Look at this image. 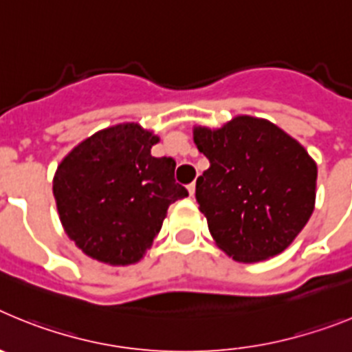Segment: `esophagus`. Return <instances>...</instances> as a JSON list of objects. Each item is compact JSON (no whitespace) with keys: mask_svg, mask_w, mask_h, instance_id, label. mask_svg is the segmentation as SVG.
<instances>
[{"mask_svg":"<svg viewBox=\"0 0 352 352\" xmlns=\"http://www.w3.org/2000/svg\"><path fill=\"white\" fill-rule=\"evenodd\" d=\"M186 188H188V194H190L192 197H194V194H195V182L190 183V185L186 186Z\"/></svg>","mask_w":352,"mask_h":352,"instance_id":"esophagus-1","label":"esophagus"}]
</instances>
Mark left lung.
Segmentation results:
<instances>
[{
  "mask_svg": "<svg viewBox=\"0 0 352 352\" xmlns=\"http://www.w3.org/2000/svg\"><path fill=\"white\" fill-rule=\"evenodd\" d=\"M210 167L195 199L214 243L238 263L278 256L316 206L317 166L307 149L264 118L239 114L220 129L195 125Z\"/></svg>",
  "mask_w": 352,
  "mask_h": 352,
  "instance_id": "left-lung-1",
  "label": "left lung"
}]
</instances>
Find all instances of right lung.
<instances>
[{
    "label": "right lung",
    "instance_id": "obj_1",
    "mask_svg": "<svg viewBox=\"0 0 352 352\" xmlns=\"http://www.w3.org/2000/svg\"><path fill=\"white\" fill-rule=\"evenodd\" d=\"M160 141L139 123L107 126L61 160L52 194L68 238L91 259L129 266L144 257L167 208L188 195L176 162L151 155Z\"/></svg>",
    "mask_w": 352,
    "mask_h": 352
}]
</instances>
